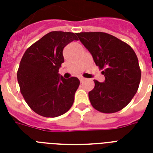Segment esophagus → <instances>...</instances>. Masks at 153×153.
Wrapping results in <instances>:
<instances>
[{"label":"esophagus","mask_w":153,"mask_h":153,"mask_svg":"<svg viewBox=\"0 0 153 153\" xmlns=\"http://www.w3.org/2000/svg\"><path fill=\"white\" fill-rule=\"evenodd\" d=\"M79 80H80V82H83L86 80V79H85V78H83V77H80V78H79Z\"/></svg>","instance_id":"34e87169"}]
</instances>
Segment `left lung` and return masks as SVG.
<instances>
[{"mask_svg": "<svg viewBox=\"0 0 153 153\" xmlns=\"http://www.w3.org/2000/svg\"><path fill=\"white\" fill-rule=\"evenodd\" d=\"M91 53L102 72L104 82H94L89 92L92 106L104 114H113L127 105L139 87L141 71L136 53L128 44L105 32L77 33Z\"/></svg>", "mask_w": 153, "mask_h": 153, "instance_id": "1", "label": "left lung"}]
</instances>
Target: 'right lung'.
I'll return each instance as SVG.
<instances>
[{"mask_svg": "<svg viewBox=\"0 0 153 153\" xmlns=\"http://www.w3.org/2000/svg\"><path fill=\"white\" fill-rule=\"evenodd\" d=\"M77 33L51 32L25 51L17 71L20 93L31 109L45 117L65 114L74 103L78 78L63 79L59 69L64 62L62 50Z\"/></svg>", "mask_w": 153, "mask_h": 153, "instance_id": "1", "label": "right lung"}]
</instances>
